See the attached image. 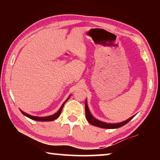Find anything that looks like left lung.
Masks as SVG:
<instances>
[{"label":"left lung","mask_w":160,"mask_h":160,"mask_svg":"<svg viewBox=\"0 0 160 160\" xmlns=\"http://www.w3.org/2000/svg\"><path fill=\"white\" fill-rule=\"evenodd\" d=\"M85 116L88 122L90 124H92V126H95L97 127H99V128H102L112 129V128H120V127L126 125V124L128 123L135 116H132V117L128 118V120L123 121V122H121V123H107L102 122V121L97 120V119L93 117V116L91 114V113L90 112V110H89V108L88 106V102H87V100H85Z\"/></svg>","instance_id":"obj_1"}]
</instances>
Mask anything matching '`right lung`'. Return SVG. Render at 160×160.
<instances>
[{
  "label": "right lung",
  "instance_id": "right-lung-1",
  "mask_svg": "<svg viewBox=\"0 0 160 160\" xmlns=\"http://www.w3.org/2000/svg\"><path fill=\"white\" fill-rule=\"evenodd\" d=\"M70 96H69L68 97V99L66 100V101H65V102H63V104H62V106L61 107V108H60V109H59V110L58 111V112H56V113H54V114L51 115V116H44V117H39V116H31V115L28 114V113H25L24 112H22V111H21V110H20V111H21V112H22V114L26 116L27 117H28V118H29L32 119V120L38 121H51L55 120V119L57 118L58 117V116H60L61 113V111H62V109H63V106H64L65 103H66V102L68 101V99L70 98Z\"/></svg>",
  "mask_w": 160,
  "mask_h": 160
}]
</instances>
